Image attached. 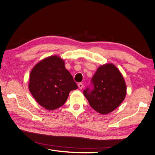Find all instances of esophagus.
Instances as JSON below:
<instances>
[{"instance_id": "1", "label": "esophagus", "mask_w": 155, "mask_h": 155, "mask_svg": "<svg viewBox=\"0 0 155 155\" xmlns=\"http://www.w3.org/2000/svg\"><path fill=\"white\" fill-rule=\"evenodd\" d=\"M78 87L80 89H82L83 87V84L82 83H79L78 84Z\"/></svg>"}]
</instances>
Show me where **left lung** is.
<instances>
[{"label": "left lung", "mask_w": 155, "mask_h": 155, "mask_svg": "<svg viewBox=\"0 0 155 155\" xmlns=\"http://www.w3.org/2000/svg\"><path fill=\"white\" fill-rule=\"evenodd\" d=\"M126 85L122 74L113 64H105L97 68L91 85L83 91L89 105L100 114L110 113L125 99Z\"/></svg>", "instance_id": "obj_1"}]
</instances>
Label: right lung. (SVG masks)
<instances>
[{
	"instance_id": "add662e5",
	"label": "right lung",
	"mask_w": 155,
	"mask_h": 155,
	"mask_svg": "<svg viewBox=\"0 0 155 155\" xmlns=\"http://www.w3.org/2000/svg\"><path fill=\"white\" fill-rule=\"evenodd\" d=\"M77 88L64 61L58 56L44 59L30 72V91L36 102L47 110L60 108L66 102L69 93Z\"/></svg>"
}]
</instances>
